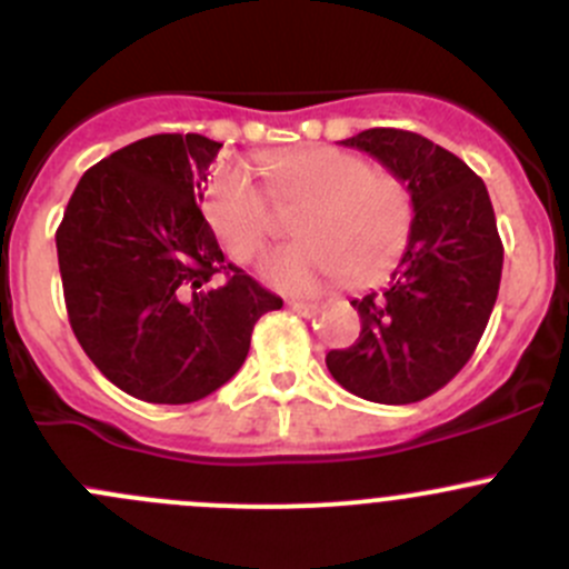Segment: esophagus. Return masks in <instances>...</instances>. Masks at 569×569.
Wrapping results in <instances>:
<instances>
[{"mask_svg": "<svg viewBox=\"0 0 569 569\" xmlns=\"http://www.w3.org/2000/svg\"><path fill=\"white\" fill-rule=\"evenodd\" d=\"M289 308H291V311L300 313V317H313V313L319 311L317 302H297V300H291Z\"/></svg>", "mask_w": 569, "mask_h": 569, "instance_id": "esophagus-1", "label": "esophagus"}]
</instances>
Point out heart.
I'll return each instance as SVG.
<instances>
[{
  "instance_id": "b5f03b06",
  "label": "heart",
  "mask_w": 569,
  "mask_h": 569,
  "mask_svg": "<svg viewBox=\"0 0 569 569\" xmlns=\"http://www.w3.org/2000/svg\"><path fill=\"white\" fill-rule=\"evenodd\" d=\"M272 192L308 206L295 231L302 242L269 252L263 278L291 295H313L347 274L377 280L396 261L412 226V194L393 173L336 146L302 148L263 159ZM206 217L222 248L239 261L256 256L278 228L269 194L244 164H222L209 183Z\"/></svg>"
}]
</instances>
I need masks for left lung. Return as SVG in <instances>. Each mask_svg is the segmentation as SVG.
<instances>
[{"mask_svg": "<svg viewBox=\"0 0 569 569\" xmlns=\"http://www.w3.org/2000/svg\"><path fill=\"white\" fill-rule=\"evenodd\" d=\"M375 157L412 194L407 248L391 286L352 300L360 336L330 349L341 388L377 405H412L446 386L473 355L501 286L503 244L485 181L446 148L401 129L341 140Z\"/></svg>", "mask_w": 569, "mask_h": 569, "instance_id": "8db88e82", "label": "left lung"}]
</instances>
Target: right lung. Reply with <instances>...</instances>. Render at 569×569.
<instances>
[{
    "instance_id": "add662e5",
    "label": "right lung",
    "mask_w": 569,
    "mask_h": 569,
    "mask_svg": "<svg viewBox=\"0 0 569 569\" xmlns=\"http://www.w3.org/2000/svg\"><path fill=\"white\" fill-rule=\"evenodd\" d=\"M220 148L203 134L131 142L79 178L57 228L73 336L112 386L151 405L226 386L256 321L283 308L226 261L198 206Z\"/></svg>"
}]
</instances>
